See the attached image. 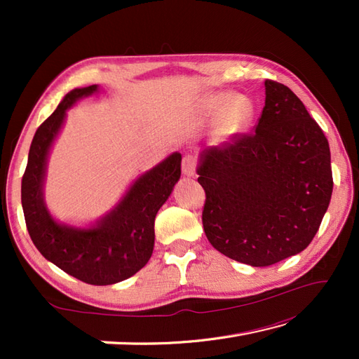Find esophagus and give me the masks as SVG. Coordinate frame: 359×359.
<instances>
[{"mask_svg": "<svg viewBox=\"0 0 359 359\" xmlns=\"http://www.w3.org/2000/svg\"><path fill=\"white\" fill-rule=\"evenodd\" d=\"M182 172L187 177H194L196 174V157L194 156H185L184 162H182Z\"/></svg>", "mask_w": 359, "mask_h": 359, "instance_id": "esophagus-1", "label": "esophagus"}]
</instances>
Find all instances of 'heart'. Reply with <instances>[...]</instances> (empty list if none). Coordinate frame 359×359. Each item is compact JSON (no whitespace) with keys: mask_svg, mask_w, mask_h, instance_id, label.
Here are the masks:
<instances>
[{"mask_svg":"<svg viewBox=\"0 0 359 359\" xmlns=\"http://www.w3.org/2000/svg\"><path fill=\"white\" fill-rule=\"evenodd\" d=\"M228 105L231 106L230 109ZM226 107L229 109L222 118V131L226 134H238L243 131L253 118V104L245 97L236 98L233 95H220L212 102L211 109L216 116H222Z\"/></svg>","mask_w":359,"mask_h":359,"instance_id":"heart-1","label":"heart"}]
</instances>
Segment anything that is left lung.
<instances>
[{"label":"left lung","mask_w":359,"mask_h":359,"mask_svg":"<svg viewBox=\"0 0 359 359\" xmlns=\"http://www.w3.org/2000/svg\"><path fill=\"white\" fill-rule=\"evenodd\" d=\"M197 182L207 194L202 222L220 253L266 266L313 241L332 199L330 148L292 89L265 80L256 131L203 149Z\"/></svg>","instance_id":"1"}]
</instances>
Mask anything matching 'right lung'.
<instances>
[{"label":"right lung","mask_w":359,"mask_h":359,"mask_svg":"<svg viewBox=\"0 0 359 359\" xmlns=\"http://www.w3.org/2000/svg\"><path fill=\"white\" fill-rule=\"evenodd\" d=\"M98 89V85L72 89L36 129L21 180V203L30 239L48 261L86 284L111 285L131 278L149 261L156 215L180 179L182 156L172 152L139 175L116 207L90 226L57 222L44 202L49 152L67 109Z\"/></svg>","instance_id":"1"}]
</instances>
